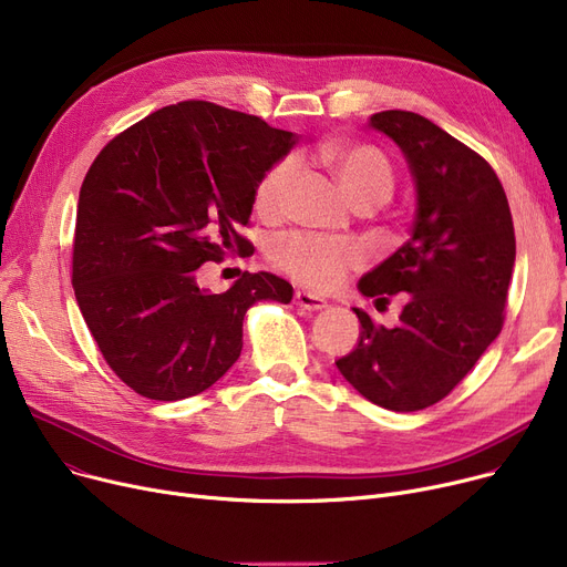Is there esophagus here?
Segmentation results:
<instances>
[{
  "label": "esophagus",
  "instance_id": "1",
  "mask_svg": "<svg viewBox=\"0 0 567 567\" xmlns=\"http://www.w3.org/2000/svg\"><path fill=\"white\" fill-rule=\"evenodd\" d=\"M293 301H296V306H299L306 312H315V310H321V308L329 306V303H326V299H321V296L310 293V291H296Z\"/></svg>",
  "mask_w": 567,
  "mask_h": 567
}]
</instances>
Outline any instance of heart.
<instances>
[{
	"instance_id": "obj_1",
	"label": "heart",
	"mask_w": 567,
	"mask_h": 567,
	"mask_svg": "<svg viewBox=\"0 0 567 567\" xmlns=\"http://www.w3.org/2000/svg\"><path fill=\"white\" fill-rule=\"evenodd\" d=\"M319 152L323 161L331 163L342 193L353 206H381L391 199L395 188L393 165L377 146L329 142L321 144ZM293 172L296 161L287 156L276 161L259 176L252 199L255 212L261 218L280 216ZM271 259L291 278L312 289H333L353 268H359L365 261V250L353 238L291 231L280 236L271 246Z\"/></svg>"
}]
</instances>
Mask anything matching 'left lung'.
Wrapping results in <instances>:
<instances>
[{"instance_id": "obj_1", "label": "left lung", "mask_w": 567, "mask_h": 567, "mask_svg": "<svg viewBox=\"0 0 567 567\" xmlns=\"http://www.w3.org/2000/svg\"><path fill=\"white\" fill-rule=\"evenodd\" d=\"M370 126L402 148L419 212L409 241L359 282L377 308L400 293V323L385 329L353 308L361 340L336 365L365 400L419 411L449 395L501 333L515 227L496 172L473 148L406 110L377 112Z\"/></svg>"}]
</instances>
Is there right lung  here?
<instances>
[{
    "instance_id": "obj_1",
    "label": "right lung",
    "mask_w": 567,
    "mask_h": 567,
    "mask_svg": "<svg viewBox=\"0 0 567 567\" xmlns=\"http://www.w3.org/2000/svg\"><path fill=\"white\" fill-rule=\"evenodd\" d=\"M293 144L255 114L184 101L118 133L89 167L71 280L105 363L137 395H199L241 355L248 308L291 301L274 274L212 293L195 271L250 246L255 186Z\"/></svg>"
}]
</instances>
